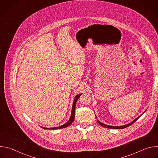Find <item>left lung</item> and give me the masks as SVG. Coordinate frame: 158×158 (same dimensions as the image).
Wrapping results in <instances>:
<instances>
[{
  "instance_id": "left-lung-1",
  "label": "left lung",
  "mask_w": 158,
  "mask_h": 158,
  "mask_svg": "<svg viewBox=\"0 0 158 158\" xmlns=\"http://www.w3.org/2000/svg\"><path fill=\"white\" fill-rule=\"evenodd\" d=\"M144 112H145V111ZM144 112L143 114H144ZM143 114H141V115H140L139 116H138L137 118H136L134 120H133L132 122H131V123H128V124H126V125H124V126H109V125H107V124H104V123H101V122H100L98 119V123L101 126H102V127H106V128H109V129H124V128H126V127H128V126H131V125H132L135 121H136L142 115H143ZM96 118H97V117H96Z\"/></svg>"
}]
</instances>
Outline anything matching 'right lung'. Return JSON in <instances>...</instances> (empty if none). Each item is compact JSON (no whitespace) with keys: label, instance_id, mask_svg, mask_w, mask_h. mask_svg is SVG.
Wrapping results in <instances>:
<instances>
[{"label":"right lung","instance_id":"obj_1","mask_svg":"<svg viewBox=\"0 0 158 158\" xmlns=\"http://www.w3.org/2000/svg\"><path fill=\"white\" fill-rule=\"evenodd\" d=\"M82 94H77L74 99L73 101V107H72V110H71V117L69 119V121H67L66 123H65L64 124L60 126H58V127H51V128H48V127H41L44 129H51V130H54V129H62V128H65L66 127H68L70 124H72V123L74 121V118H75V108H76V102L78 100V99L79 98V97L81 96Z\"/></svg>","mask_w":158,"mask_h":158}]
</instances>
